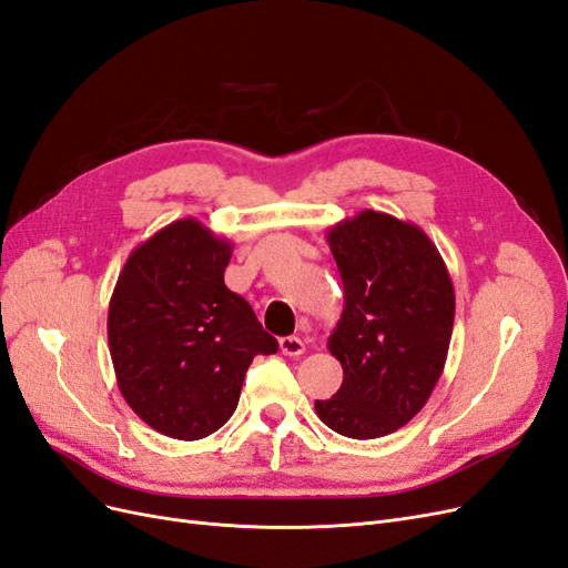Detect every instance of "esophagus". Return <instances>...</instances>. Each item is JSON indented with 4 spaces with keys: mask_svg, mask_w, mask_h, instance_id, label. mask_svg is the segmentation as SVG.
<instances>
[{
    "mask_svg": "<svg viewBox=\"0 0 568 568\" xmlns=\"http://www.w3.org/2000/svg\"><path fill=\"white\" fill-rule=\"evenodd\" d=\"M280 348H282V353L288 355V357H298V355L305 353V343H303L298 336H284V338L280 341Z\"/></svg>",
    "mask_w": 568,
    "mask_h": 568,
    "instance_id": "1",
    "label": "esophagus"
}]
</instances>
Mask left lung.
Returning <instances> with one entry per match:
<instances>
[{
    "label": "left lung",
    "mask_w": 568,
    "mask_h": 568,
    "mask_svg": "<svg viewBox=\"0 0 568 568\" xmlns=\"http://www.w3.org/2000/svg\"><path fill=\"white\" fill-rule=\"evenodd\" d=\"M343 282V313L326 341L343 367L317 417L367 440L398 432L426 405L448 359L455 288L426 232L363 211L326 232Z\"/></svg>",
    "instance_id": "1"
}]
</instances>
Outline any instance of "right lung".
I'll use <instances>...</instances> for the list:
<instances>
[{
	"label": "right lung",
	"instance_id": "right-lung-1",
	"mask_svg": "<svg viewBox=\"0 0 568 568\" xmlns=\"http://www.w3.org/2000/svg\"><path fill=\"white\" fill-rule=\"evenodd\" d=\"M232 242L194 217L136 246L109 303L118 388L134 415L178 440L211 436L236 409L255 355L280 343L225 286Z\"/></svg>",
	"mask_w": 568,
	"mask_h": 568
}]
</instances>
